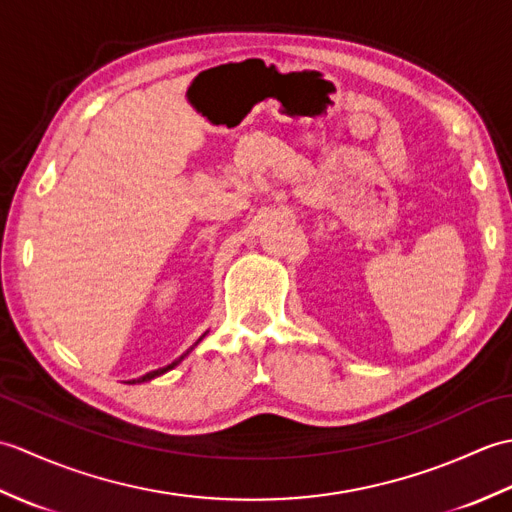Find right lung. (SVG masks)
<instances>
[{"label":"right lung","instance_id":"obj_1","mask_svg":"<svg viewBox=\"0 0 512 512\" xmlns=\"http://www.w3.org/2000/svg\"><path fill=\"white\" fill-rule=\"evenodd\" d=\"M206 334H209V332H204V334L200 336V339H198V341H195V343H193V345L189 347V350H187V352H184V354H182V356L178 358V361H173V363H171V365H167V367H160V369H154V372H149V374H145V376H140V378H136V380H129V383H132V385H136V383H147V380H151V378H156V376H162V374H165V372H169V369H173V367H176V365H178V363L182 361V358H184V356H187V354H189V352L193 350V347H195V345H198V343H200V341L204 339V336H206Z\"/></svg>","mask_w":512,"mask_h":512}]
</instances>
